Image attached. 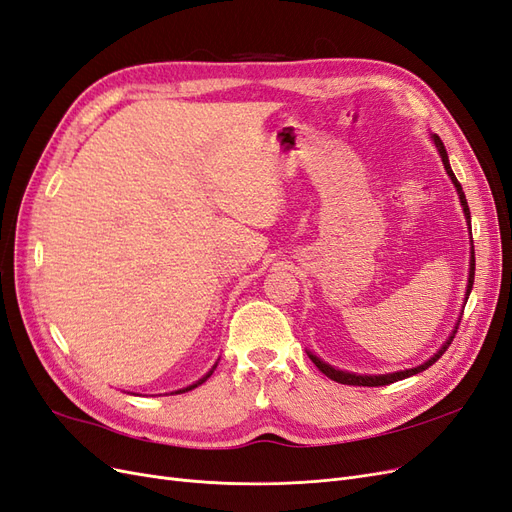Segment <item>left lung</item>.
Returning <instances> with one entry per match:
<instances>
[{"label":"left lung","instance_id":"1","mask_svg":"<svg viewBox=\"0 0 512 512\" xmlns=\"http://www.w3.org/2000/svg\"><path fill=\"white\" fill-rule=\"evenodd\" d=\"M431 141L436 143V147H438V151H440V156H442V164H444V168H446V175L451 177V181L455 183V188H457V194H459V200H461V207H463V213H466V220H468V226H470V207H468V200H466V194H463V190H461V183L457 181V177H455V173H453V168H451V164H448V153H446V149H444V143L440 141V136L438 134H431ZM472 256H470V275H468V290H466V301H468V297H470V292H472V284H474V245H472V252H470ZM457 327H459V322H457ZM457 327H455V331L451 333V337L446 339L444 342V346L431 356L429 361H425L423 365H418V367H412V369H404V371H393V374H380V376H363V374H350V371H342V369H335V367H331L329 363H324L322 359H318L316 354H312V352H307L309 354V359H312V363L322 371L324 376L327 378H331V380H335V382H339V384H350V386H386V384H393V382H397V380H404V378H410V376H414V374H421V371H425L429 365H433L436 363L440 356L446 352V348L451 346V342L455 339V333H457Z\"/></svg>","mask_w":512,"mask_h":512}]
</instances>
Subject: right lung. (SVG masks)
Instances as JSON below:
<instances>
[{
  "label": "right lung",
  "mask_w": 512,
  "mask_h": 512,
  "mask_svg": "<svg viewBox=\"0 0 512 512\" xmlns=\"http://www.w3.org/2000/svg\"><path fill=\"white\" fill-rule=\"evenodd\" d=\"M213 369H215V365H213ZM213 369L209 371V374H207L205 378H200L198 382H194V384H190V386H185V389H179V391H175V393H185V391H192V389H196V386H198V384H203V382H205V380H207V378H209V376L213 374Z\"/></svg>",
  "instance_id": "obj_1"
}]
</instances>
